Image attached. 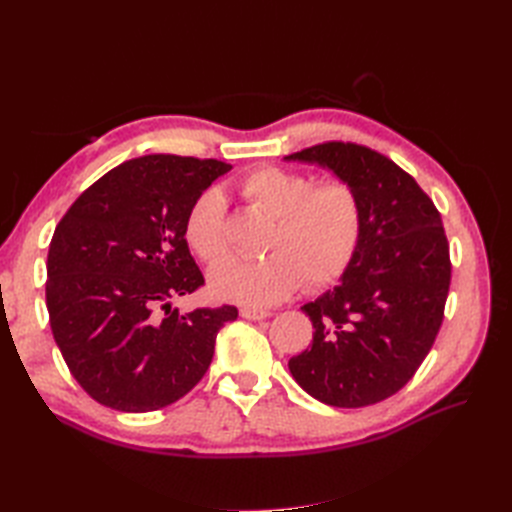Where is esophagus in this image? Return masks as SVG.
I'll list each match as a JSON object with an SVG mask.
<instances>
[{
  "instance_id": "1",
  "label": "esophagus",
  "mask_w": 512,
  "mask_h": 512,
  "mask_svg": "<svg viewBox=\"0 0 512 512\" xmlns=\"http://www.w3.org/2000/svg\"><path fill=\"white\" fill-rule=\"evenodd\" d=\"M239 314L245 320H265L271 316V312H267V309H256V307H241Z\"/></svg>"
}]
</instances>
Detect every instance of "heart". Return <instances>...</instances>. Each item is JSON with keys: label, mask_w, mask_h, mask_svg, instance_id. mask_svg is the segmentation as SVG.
<instances>
[{"label": "heart", "mask_w": 512, "mask_h": 512, "mask_svg": "<svg viewBox=\"0 0 512 512\" xmlns=\"http://www.w3.org/2000/svg\"><path fill=\"white\" fill-rule=\"evenodd\" d=\"M243 194L275 218L260 260L230 256L209 271L213 297L241 305H273L305 284L318 290L337 282L361 243L363 211L344 181L314 185V179L282 168H260L241 185ZM185 241L203 260L228 250L226 200L209 188L188 211Z\"/></svg>", "instance_id": "1"}]
</instances>
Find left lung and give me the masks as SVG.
I'll use <instances>...</instances> for the list:
<instances>
[{
  "label": "left lung",
  "instance_id": "1",
  "mask_svg": "<svg viewBox=\"0 0 512 512\" xmlns=\"http://www.w3.org/2000/svg\"><path fill=\"white\" fill-rule=\"evenodd\" d=\"M284 160L331 170L363 211L359 250L339 284L301 307L314 342L288 369L327 406L378 404L414 376L442 324L451 260L440 213L406 170L367 147L324 143Z\"/></svg>",
  "mask_w": 512,
  "mask_h": 512
}]
</instances>
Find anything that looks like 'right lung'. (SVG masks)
<instances>
[{
	"mask_svg": "<svg viewBox=\"0 0 512 512\" xmlns=\"http://www.w3.org/2000/svg\"><path fill=\"white\" fill-rule=\"evenodd\" d=\"M232 166L153 153L87 188L57 224L46 309L61 356L98 404L151 412L192 391L237 307L170 309L205 284L183 228L194 200ZM167 314L162 317L161 309Z\"/></svg>",
	"mask_w": 512,
	"mask_h": 512,
	"instance_id": "1",
	"label": "right lung"
}]
</instances>
